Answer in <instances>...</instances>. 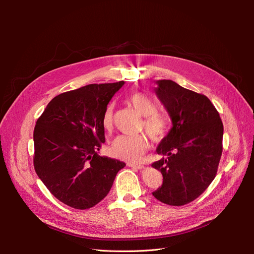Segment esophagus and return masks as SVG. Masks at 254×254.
I'll list each match as a JSON object with an SVG mask.
<instances>
[{"label":"esophagus","mask_w":254,"mask_h":254,"mask_svg":"<svg viewBox=\"0 0 254 254\" xmlns=\"http://www.w3.org/2000/svg\"><path fill=\"white\" fill-rule=\"evenodd\" d=\"M128 167L132 168V169H137V170H142L144 169V166L143 165H135V164H128L127 165Z\"/></svg>","instance_id":"obj_1"}]
</instances>
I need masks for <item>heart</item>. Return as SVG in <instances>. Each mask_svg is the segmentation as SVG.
Listing matches in <instances>:
<instances>
[{
  "instance_id": "1",
  "label": "heart",
  "mask_w": 254,
  "mask_h": 254,
  "mask_svg": "<svg viewBox=\"0 0 254 254\" xmlns=\"http://www.w3.org/2000/svg\"><path fill=\"white\" fill-rule=\"evenodd\" d=\"M128 102L142 115L143 127L154 141H162L169 132L170 125L166 115L155 112L154 101L144 92H134L128 97ZM114 124V104L107 105L102 116V125L107 131H111ZM149 147L148 139L145 136H118L110 146V152L114 157L128 163H138L144 157Z\"/></svg>"
}]
</instances>
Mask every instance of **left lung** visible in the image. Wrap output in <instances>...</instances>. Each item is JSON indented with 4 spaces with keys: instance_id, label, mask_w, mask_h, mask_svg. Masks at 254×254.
<instances>
[{
    "instance_id": "left-lung-1",
    "label": "left lung",
    "mask_w": 254,
    "mask_h": 254,
    "mask_svg": "<svg viewBox=\"0 0 254 254\" xmlns=\"http://www.w3.org/2000/svg\"><path fill=\"white\" fill-rule=\"evenodd\" d=\"M155 93L173 127L156 148L164 157L151 166L161 171L162 188L152 194L171 206H182L201 195L214 180L222 153L223 125L218 111L202 93L172 80H158Z\"/></svg>"
}]
</instances>
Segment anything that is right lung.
Here are the masks:
<instances>
[{"instance_id":"obj_1","label":"right lung","mask_w":254,"mask_h":254,"mask_svg":"<svg viewBox=\"0 0 254 254\" xmlns=\"http://www.w3.org/2000/svg\"><path fill=\"white\" fill-rule=\"evenodd\" d=\"M125 84H88L53 98L34 129V167L59 201L84 210L110 191L124 162L98 154L105 142L104 110Z\"/></svg>"}]
</instances>
